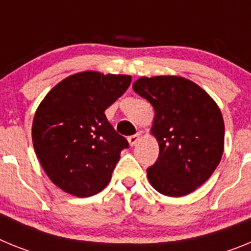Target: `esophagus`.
I'll return each instance as SVG.
<instances>
[{"instance_id": "1", "label": "esophagus", "mask_w": 251, "mask_h": 251, "mask_svg": "<svg viewBox=\"0 0 251 251\" xmlns=\"http://www.w3.org/2000/svg\"><path fill=\"white\" fill-rule=\"evenodd\" d=\"M139 138H141V134H139V133H137V134H134V136L128 137V142H129V145L133 147V146H136L137 143H138Z\"/></svg>"}]
</instances>
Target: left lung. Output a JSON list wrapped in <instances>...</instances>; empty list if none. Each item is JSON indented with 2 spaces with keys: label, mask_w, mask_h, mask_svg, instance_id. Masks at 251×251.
<instances>
[{
  "label": "left lung",
  "mask_w": 251,
  "mask_h": 251,
  "mask_svg": "<svg viewBox=\"0 0 251 251\" xmlns=\"http://www.w3.org/2000/svg\"><path fill=\"white\" fill-rule=\"evenodd\" d=\"M133 90L154 108L151 133L159 154L147 170L151 185L166 196L191 194L220 163L225 137L220 108L202 88L181 76H142Z\"/></svg>",
  "instance_id": "8db88e82"
}]
</instances>
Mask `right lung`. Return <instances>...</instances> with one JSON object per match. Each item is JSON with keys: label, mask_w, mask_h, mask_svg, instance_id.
Instances as JSON below:
<instances>
[{"label": "right lung", "mask_w": 251, "mask_h": 251, "mask_svg": "<svg viewBox=\"0 0 251 251\" xmlns=\"http://www.w3.org/2000/svg\"><path fill=\"white\" fill-rule=\"evenodd\" d=\"M130 75L83 72L65 77L40 103L32 122V143L54 185L76 197L100 192L128 148L105 109L130 85Z\"/></svg>", "instance_id": "right-lung-1"}]
</instances>
